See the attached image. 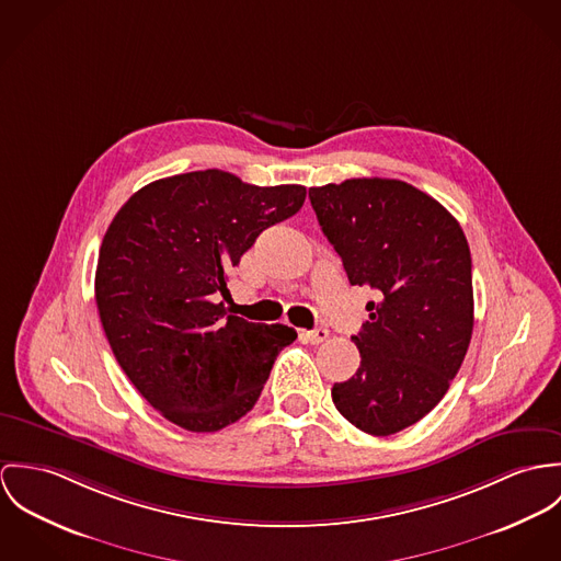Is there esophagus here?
<instances>
[{
    "label": "esophagus",
    "instance_id": "34e87169",
    "mask_svg": "<svg viewBox=\"0 0 561 561\" xmlns=\"http://www.w3.org/2000/svg\"><path fill=\"white\" fill-rule=\"evenodd\" d=\"M329 337V331L327 329H322V327H318V329H304L301 331V340H306V342H310V344H320V342H324Z\"/></svg>",
    "mask_w": 561,
    "mask_h": 561
}]
</instances>
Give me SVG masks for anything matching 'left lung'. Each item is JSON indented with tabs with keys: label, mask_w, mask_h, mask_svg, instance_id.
I'll list each match as a JSON object with an SVG mask.
<instances>
[{
	"label": "left lung",
	"mask_w": 561,
	"mask_h": 561,
	"mask_svg": "<svg viewBox=\"0 0 561 561\" xmlns=\"http://www.w3.org/2000/svg\"><path fill=\"white\" fill-rule=\"evenodd\" d=\"M310 199L348 282L376 293L353 335L359 370L333 385V404L368 435H396L435 409L467 355L469 243L435 197L402 181L351 179Z\"/></svg>",
	"instance_id": "left-lung-1"
}]
</instances>
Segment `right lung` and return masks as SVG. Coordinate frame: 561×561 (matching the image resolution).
Returning <instances> with one entry per match:
<instances>
[{"mask_svg": "<svg viewBox=\"0 0 561 561\" xmlns=\"http://www.w3.org/2000/svg\"><path fill=\"white\" fill-rule=\"evenodd\" d=\"M306 187H255L221 170L154 181L126 199L99 251L94 295L135 389L172 424L217 433L260 398L286 324L228 313L226 271L262 230L293 217Z\"/></svg>", "mask_w": 561, "mask_h": 561, "instance_id": "add662e5", "label": "right lung"}]
</instances>
